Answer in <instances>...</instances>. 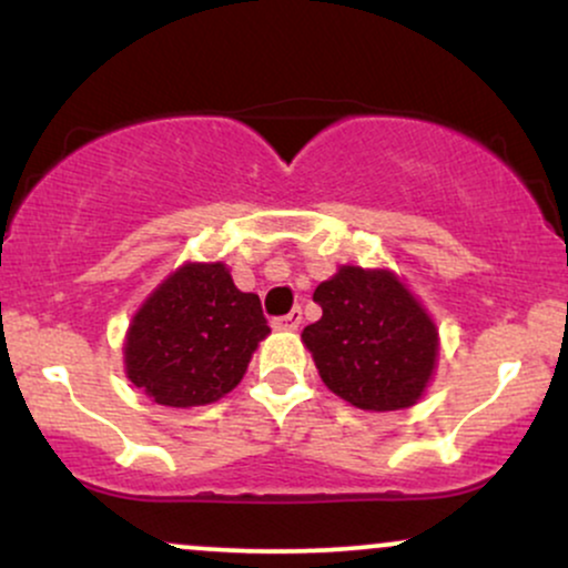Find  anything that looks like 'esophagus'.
<instances>
[{"label":"esophagus","mask_w":568,"mask_h":568,"mask_svg":"<svg viewBox=\"0 0 568 568\" xmlns=\"http://www.w3.org/2000/svg\"><path fill=\"white\" fill-rule=\"evenodd\" d=\"M298 325H302V310H291L288 315H283V317H275V321H272V328L275 331H296Z\"/></svg>","instance_id":"esophagus-1"}]
</instances>
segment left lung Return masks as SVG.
I'll use <instances>...</instances> for the list:
<instances>
[{"instance_id": "left-lung-1", "label": "left lung", "mask_w": 568, "mask_h": 568, "mask_svg": "<svg viewBox=\"0 0 568 568\" xmlns=\"http://www.w3.org/2000/svg\"><path fill=\"white\" fill-rule=\"evenodd\" d=\"M312 298L323 317L306 325L302 342L331 393L363 410H400L425 395L438 328L395 272L344 264Z\"/></svg>"}]
</instances>
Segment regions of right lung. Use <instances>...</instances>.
Listing matches in <instances>:
<instances>
[{"instance_id":"1","label":"right lung","mask_w":568,"mask_h":568,"mask_svg":"<svg viewBox=\"0 0 568 568\" xmlns=\"http://www.w3.org/2000/svg\"><path fill=\"white\" fill-rule=\"evenodd\" d=\"M266 334L262 302L234 285L230 266L186 262L130 321L125 374L160 406H207L237 387Z\"/></svg>"}]
</instances>
